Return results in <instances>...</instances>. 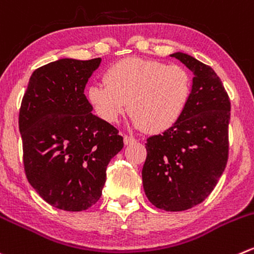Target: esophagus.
<instances>
[{
  "mask_svg": "<svg viewBox=\"0 0 254 254\" xmlns=\"http://www.w3.org/2000/svg\"><path fill=\"white\" fill-rule=\"evenodd\" d=\"M136 142V140L131 136H127V135H124V144L125 145H130V144H134Z\"/></svg>",
  "mask_w": 254,
  "mask_h": 254,
  "instance_id": "34e87169",
  "label": "esophagus"
}]
</instances>
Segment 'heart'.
Returning <instances> with one entry per match:
<instances>
[{
	"mask_svg": "<svg viewBox=\"0 0 254 254\" xmlns=\"http://www.w3.org/2000/svg\"><path fill=\"white\" fill-rule=\"evenodd\" d=\"M104 79L87 90L95 114L114 124L129 105L132 125L150 132H164L176 125L192 97L189 70L156 59H122L105 70Z\"/></svg>",
	"mask_w": 254,
	"mask_h": 254,
	"instance_id": "heart-1",
	"label": "heart"
}]
</instances>
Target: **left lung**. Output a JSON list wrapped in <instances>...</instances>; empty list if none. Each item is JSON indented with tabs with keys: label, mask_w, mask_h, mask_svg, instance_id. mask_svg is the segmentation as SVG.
Listing matches in <instances>:
<instances>
[{
	"label": "left lung",
	"mask_w": 254,
	"mask_h": 254,
	"mask_svg": "<svg viewBox=\"0 0 254 254\" xmlns=\"http://www.w3.org/2000/svg\"><path fill=\"white\" fill-rule=\"evenodd\" d=\"M193 73L192 97L171 129L146 140L142 185L157 208L185 211L208 197L228 160L231 103L215 70L186 53H172Z\"/></svg>",
	"instance_id": "left-lung-1"
}]
</instances>
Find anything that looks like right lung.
<instances>
[{
  "label": "right lung",
  "instance_id": "obj_1",
  "mask_svg": "<svg viewBox=\"0 0 254 254\" xmlns=\"http://www.w3.org/2000/svg\"><path fill=\"white\" fill-rule=\"evenodd\" d=\"M100 58H62L32 73L19 109L23 165L31 186L46 202L64 211L97 203L107 166L123 137L92 114L84 95Z\"/></svg>",
  "mask_w": 254,
  "mask_h": 254
}]
</instances>
